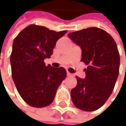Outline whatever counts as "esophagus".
I'll return each instance as SVG.
<instances>
[{"mask_svg": "<svg viewBox=\"0 0 126 126\" xmlns=\"http://www.w3.org/2000/svg\"><path fill=\"white\" fill-rule=\"evenodd\" d=\"M67 76H69V77H71V76H73V75H72V73H70V72H67Z\"/></svg>", "mask_w": 126, "mask_h": 126, "instance_id": "34e87169", "label": "esophagus"}]
</instances>
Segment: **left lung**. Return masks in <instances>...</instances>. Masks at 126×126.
<instances>
[{
  "instance_id": "1",
  "label": "left lung",
  "mask_w": 126,
  "mask_h": 126,
  "mask_svg": "<svg viewBox=\"0 0 126 126\" xmlns=\"http://www.w3.org/2000/svg\"><path fill=\"white\" fill-rule=\"evenodd\" d=\"M81 49V60L88 65L85 79L76 76L71 91L73 104L84 111L102 107L113 91L119 76L120 58L117 45L110 34L96 27L68 34Z\"/></svg>"
}]
</instances>
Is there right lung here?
Listing matches in <instances>:
<instances>
[{
    "mask_svg": "<svg viewBox=\"0 0 126 126\" xmlns=\"http://www.w3.org/2000/svg\"><path fill=\"white\" fill-rule=\"evenodd\" d=\"M66 32L30 25L13 41L10 55L12 78L21 97L33 107L50 105L66 76L63 67L45 66L44 62L50 57L57 40Z\"/></svg>",
    "mask_w": 126,
    "mask_h": 126,
    "instance_id": "right-lung-1",
    "label": "right lung"
}]
</instances>
